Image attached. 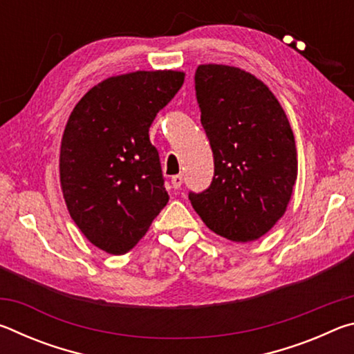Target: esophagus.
Segmentation results:
<instances>
[{
	"label": "esophagus",
	"instance_id": "obj_1",
	"mask_svg": "<svg viewBox=\"0 0 354 354\" xmlns=\"http://www.w3.org/2000/svg\"><path fill=\"white\" fill-rule=\"evenodd\" d=\"M183 176L181 175H175V176H171V185H173V189H179L183 185Z\"/></svg>",
	"mask_w": 354,
	"mask_h": 354
}]
</instances>
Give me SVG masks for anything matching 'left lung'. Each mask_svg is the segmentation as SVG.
Returning <instances> with one entry per match:
<instances>
[{
    "label": "left lung",
    "mask_w": 354,
    "mask_h": 354,
    "mask_svg": "<svg viewBox=\"0 0 354 354\" xmlns=\"http://www.w3.org/2000/svg\"><path fill=\"white\" fill-rule=\"evenodd\" d=\"M195 92L214 154V176L192 206L215 234L256 241L283 217L295 185V137L283 107L253 75L200 65Z\"/></svg>",
    "instance_id": "8db88e82"
}]
</instances>
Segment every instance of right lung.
<instances>
[{
	"mask_svg": "<svg viewBox=\"0 0 354 354\" xmlns=\"http://www.w3.org/2000/svg\"><path fill=\"white\" fill-rule=\"evenodd\" d=\"M184 82L181 71H136L91 88L64 131L61 184L68 212L95 247L124 254L169 203L148 131Z\"/></svg>",
	"mask_w": 354,
	"mask_h": 354,
	"instance_id": "obj_1",
	"label": "right lung"
}]
</instances>
